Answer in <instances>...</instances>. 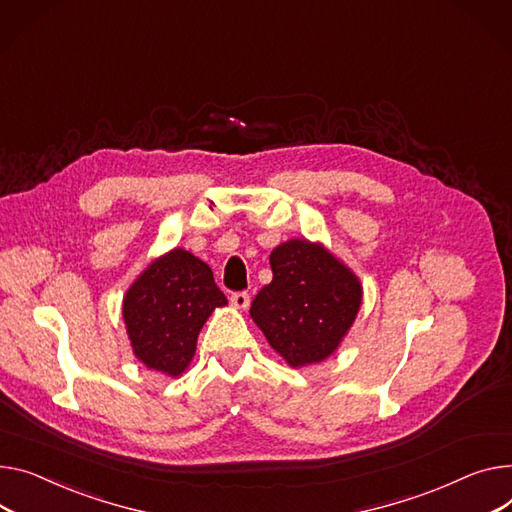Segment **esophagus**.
Wrapping results in <instances>:
<instances>
[{"label": "esophagus", "instance_id": "esophagus-1", "mask_svg": "<svg viewBox=\"0 0 512 512\" xmlns=\"http://www.w3.org/2000/svg\"><path fill=\"white\" fill-rule=\"evenodd\" d=\"M249 302H251V298H249L247 292H234L230 296V304L234 306V309H238V311H245L247 306H249Z\"/></svg>", "mask_w": 512, "mask_h": 512}]
</instances>
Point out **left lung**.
<instances>
[{
	"instance_id": "8db88e82",
	"label": "left lung",
	"mask_w": 512,
	"mask_h": 512,
	"mask_svg": "<svg viewBox=\"0 0 512 512\" xmlns=\"http://www.w3.org/2000/svg\"><path fill=\"white\" fill-rule=\"evenodd\" d=\"M274 280L259 290L251 319L288 366L327 360L352 329L362 284L323 243L290 238L269 255Z\"/></svg>"
}]
</instances>
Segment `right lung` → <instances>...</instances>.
Masks as SVG:
<instances>
[{"instance_id": "add662e5", "label": "right lung", "mask_w": 512, "mask_h": 512, "mask_svg": "<svg viewBox=\"0 0 512 512\" xmlns=\"http://www.w3.org/2000/svg\"><path fill=\"white\" fill-rule=\"evenodd\" d=\"M206 261L175 247L152 259L123 296V323L133 356L177 379L189 368L201 327L226 306Z\"/></svg>"}]
</instances>
